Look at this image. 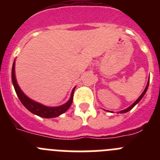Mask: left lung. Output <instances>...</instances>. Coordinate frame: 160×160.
Here are the masks:
<instances>
[{
  "instance_id": "left-lung-1",
  "label": "left lung",
  "mask_w": 160,
  "mask_h": 160,
  "mask_svg": "<svg viewBox=\"0 0 160 160\" xmlns=\"http://www.w3.org/2000/svg\"><path fill=\"white\" fill-rule=\"evenodd\" d=\"M148 85H149V81H148V85H147V87H146V88H145V90H144V91H143V92L142 93V94H141V95L139 96V98H138V99H137L136 101L135 102L133 103L132 105H131V106H130V107H128V108L125 109V110H123V111H120L119 112H118V113H122H122H126V112H128V111H131V109H132L133 107H135V106L136 105L137 103H138V102H139V101H140V100L142 99V97H143V96H144V94H146L147 90H148Z\"/></svg>"
}]
</instances>
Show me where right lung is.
Here are the masks:
<instances>
[{"label":"right lung","mask_w":160,"mask_h":160,"mask_svg":"<svg viewBox=\"0 0 160 160\" xmlns=\"http://www.w3.org/2000/svg\"><path fill=\"white\" fill-rule=\"evenodd\" d=\"M12 84H13L14 89H15V91L17 93V95L18 96L20 101L22 102L24 107L27 109L28 111H30L31 113L38 115V116L42 117V118H50L59 116L62 114L66 112L68 109L70 108L72 102H73V91H74L75 88H73V90H72L71 96H70V98L69 99V101L65 103V104H63V105L59 106V107H46V106H44L41 103H38L37 102L33 101V100L30 99L29 97H27L22 92V90H21L18 82H17L16 77H15V60H14L12 68Z\"/></svg>","instance_id":"add662e5"}]
</instances>
